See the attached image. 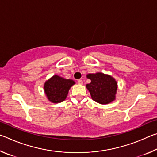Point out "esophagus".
Masks as SVG:
<instances>
[{
    "mask_svg": "<svg viewBox=\"0 0 157 157\" xmlns=\"http://www.w3.org/2000/svg\"><path fill=\"white\" fill-rule=\"evenodd\" d=\"M78 83L79 84H83V81H82V79H78Z\"/></svg>",
    "mask_w": 157,
    "mask_h": 157,
    "instance_id": "1",
    "label": "esophagus"
}]
</instances>
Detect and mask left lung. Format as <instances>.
I'll return each mask as SVG.
<instances>
[{"label": "left lung", "instance_id": "1", "mask_svg": "<svg viewBox=\"0 0 157 157\" xmlns=\"http://www.w3.org/2000/svg\"><path fill=\"white\" fill-rule=\"evenodd\" d=\"M86 78L91 83L86 85L92 99L102 105L109 104L116 99L117 82L113 77L102 73H89Z\"/></svg>", "mask_w": 157, "mask_h": 157}]
</instances>
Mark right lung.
I'll return each mask as SVG.
<instances>
[{"mask_svg":"<svg viewBox=\"0 0 157 157\" xmlns=\"http://www.w3.org/2000/svg\"><path fill=\"white\" fill-rule=\"evenodd\" d=\"M75 82L73 79H67L57 75H53L44 84V91L48 100L52 103L63 102L67 97L69 89Z\"/></svg>","mask_w":157,"mask_h":157,"instance_id":"obj_1","label":"right lung"}]
</instances>
